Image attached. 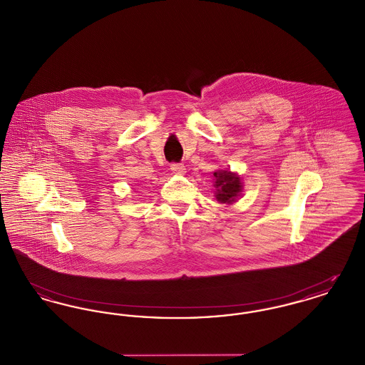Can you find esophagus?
Here are the masks:
<instances>
[{"instance_id":"34e87169","label":"esophagus","mask_w":365,"mask_h":365,"mask_svg":"<svg viewBox=\"0 0 365 365\" xmlns=\"http://www.w3.org/2000/svg\"><path fill=\"white\" fill-rule=\"evenodd\" d=\"M171 171L175 173V174L183 175L186 173V167L183 164L174 163V164H171Z\"/></svg>"}]
</instances>
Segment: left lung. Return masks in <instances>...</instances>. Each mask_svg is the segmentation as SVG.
<instances>
[{"label": "left lung", "mask_w": 365, "mask_h": 365, "mask_svg": "<svg viewBox=\"0 0 365 365\" xmlns=\"http://www.w3.org/2000/svg\"><path fill=\"white\" fill-rule=\"evenodd\" d=\"M216 187V200L222 204H232L237 201L242 191L241 178L231 171L219 170L213 173Z\"/></svg>", "instance_id": "left-lung-1"}]
</instances>
